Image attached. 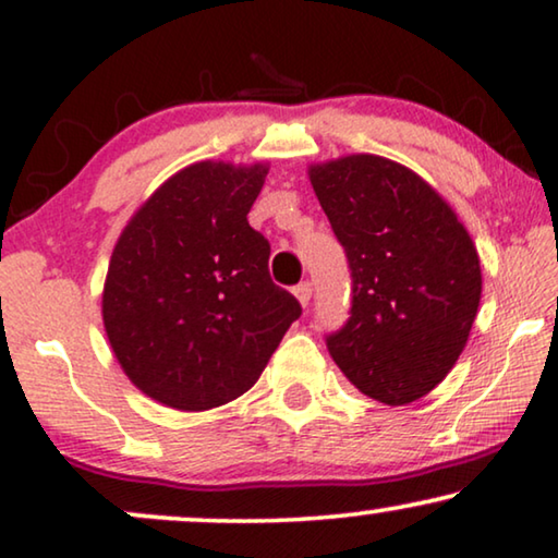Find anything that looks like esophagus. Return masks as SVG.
Segmentation results:
<instances>
[{"instance_id":"34e87169","label":"esophagus","mask_w":558,"mask_h":558,"mask_svg":"<svg viewBox=\"0 0 558 558\" xmlns=\"http://www.w3.org/2000/svg\"><path fill=\"white\" fill-rule=\"evenodd\" d=\"M294 296H296V300H300L302 307H307L310 300H312V284H310V281H302V284H296L294 287Z\"/></svg>"}]
</instances>
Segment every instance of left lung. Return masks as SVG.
Segmentation results:
<instances>
[{
	"instance_id": "1",
	"label": "left lung",
	"mask_w": 558,
	"mask_h": 558,
	"mask_svg": "<svg viewBox=\"0 0 558 558\" xmlns=\"http://www.w3.org/2000/svg\"><path fill=\"white\" fill-rule=\"evenodd\" d=\"M307 174L353 277L350 319L327 350L361 393L418 401L468 345L483 294L475 243L445 197L393 159L348 155Z\"/></svg>"
}]
</instances>
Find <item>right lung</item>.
I'll list each match as a JSON object with an SVG mask.
<instances>
[{
  "mask_svg": "<svg viewBox=\"0 0 558 558\" xmlns=\"http://www.w3.org/2000/svg\"><path fill=\"white\" fill-rule=\"evenodd\" d=\"M266 165L195 162L140 205L106 274V338L129 380L180 411H208L256 384L300 302L269 277L248 226Z\"/></svg>",
  "mask_w": 558,
  "mask_h": 558,
  "instance_id": "obj_1",
  "label": "right lung"
}]
</instances>
